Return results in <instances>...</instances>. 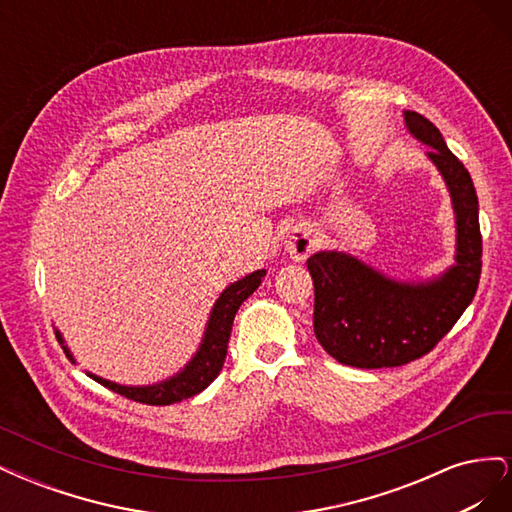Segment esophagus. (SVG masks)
I'll list each match as a JSON object with an SVG mask.
<instances>
[{"label":"esophagus","mask_w":512,"mask_h":512,"mask_svg":"<svg viewBox=\"0 0 512 512\" xmlns=\"http://www.w3.org/2000/svg\"><path fill=\"white\" fill-rule=\"evenodd\" d=\"M284 245H286V252L290 254V258L301 262L316 250V239L312 235V230L294 228L290 235L286 237Z\"/></svg>","instance_id":"esophagus-1"}]
</instances>
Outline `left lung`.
Listing matches in <instances>:
<instances>
[{"label": "left lung", "mask_w": 512, "mask_h": 512, "mask_svg": "<svg viewBox=\"0 0 512 512\" xmlns=\"http://www.w3.org/2000/svg\"><path fill=\"white\" fill-rule=\"evenodd\" d=\"M406 130L431 147L455 213V262L425 280H395L361 258L320 250L307 258L314 280V333L335 361L359 369L399 367L421 359L453 329L480 280L483 239L478 198L468 168L446 147L440 130L414 111Z\"/></svg>", "instance_id": "1"}]
</instances>
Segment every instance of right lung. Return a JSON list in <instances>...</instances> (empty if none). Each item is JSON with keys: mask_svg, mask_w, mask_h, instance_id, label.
Masks as SVG:
<instances>
[{"mask_svg": "<svg viewBox=\"0 0 512 512\" xmlns=\"http://www.w3.org/2000/svg\"><path fill=\"white\" fill-rule=\"evenodd\" d=\"M265 275H267L265 269L252 271L250 275L241 277V280L232 282L230 286H226L222 290V294L215 299L211 312H209L203 339H200V344H198L196 352L192 354V359L185 363L177 371V374L168 376L160 382H153V384H119V382L91 374V371H87V376L91 380L100 382L102 386H106V389H111L128 399L141 401V404H149V406H170V404H177V401H181V399L198 395L200 391H205L222 371L228 339H230V331H232V320H235V314L241 307V303L260 286L262 277ZM55 335H57V342L61 344V348H64L68 359L72 363H76L74 354L68 348L66 339H64V335H61L59 329H55Z\"/></svg>", "mask_w": 512, "mask_h": 512, "instance_id": "right-lung-1", "label": "right lung"}]
</instances>
